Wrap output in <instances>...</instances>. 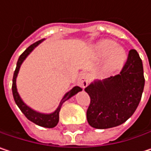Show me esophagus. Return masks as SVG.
Here are the masks:
<instances>
[{
  "mask_svg": "<svg viewBox=\"0 0 151 151\" xmlns=\"http://www.w3.org/2000/svg\"><path fill=\"white\" fill-rule=\"evenodd\" d=\"M77 81H78V86H80L82 88H85L89 84V76L86 73H82L78 75Z\"/></svg>",
  "mask_w": 151,
  "mask_h": 151,
  "instance_id": "1",
  "label": "esophagus"
}]
</instances>
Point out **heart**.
<instances>
[{
    "label": "heart",
    "mask_w": 151,
    "mask_h": 151,
    "mask_svg": "<svg viewBox=\"0 0 151 151\" xmlns=\"http://www.w3.org/2000/svg\"><path fill=\"white\" fill-rule=\"evenodd\" d=\"M93 50L98 58H105L103 70L106 73H113L121 70L127 61V52L124 48L109 39L98 42L94 45Z\"/></svg>",
    "instance_id": "b5f03b06"
}]
</instances>
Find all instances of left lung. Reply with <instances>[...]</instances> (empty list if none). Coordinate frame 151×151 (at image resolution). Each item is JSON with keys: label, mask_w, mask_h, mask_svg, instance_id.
Segmentation results:
<instances>
[{"label": "left lung", "mask_w": 151, "mask_h": 151, "mask_svg": "<svg viewBox=\"0 0 151 151\" xmlns=\"http://www.w3.org/2000/svg\"><path fill=\"white\" fill-rule=\"evenodd\" d=\"M144 82L142 59L136 50H130L120 74L96 79L85 88L91 99L86 111L89 125L105 129L124 123L139 105Z\"/></svg>", "instance_id": "8db88e82"}]
</instances>
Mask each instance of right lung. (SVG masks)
I'll return each mask as SVG.
<instances>
[{"instance_id":"right-lung-1","label":"right lung","mask_w":151,"mask_h":151,"mask_svg":"<svg viewBox=\"0 0 151 151\" xmlns=\"http://www.w3.org/2000/svg\"><path fill=\"white\" fill-rule=\"evenodd\" d=\"M45 39L39 40L37 42H36L35 44L31 45L29 47H28L24 52L19 57L17 64H16V68H15V73H14V76H13V84H12V93H13V96H14V100H15L16 105L18 106V107L20 108V110L22 112V114L27 117L28 120H29L30 122H34L35 124L41 126V127H45V128H54L57 126V124L58 123L59 121V111L61 109V106L63 105V103L66 101H68L70 98H72L73 96H74L77 94L78 92L82 91V89L79 86H74L72 90H70L69 92H67L63 99L61 100L59 105L58 106V108L50 113V114H45V113H40L37 112L34 109H32L31 107H29L26 103H24V101L22 100L21 96L19 95L18 92H17V88H16V78L18 75L20 67L22 65V64L23 63V61L26 59V58L33 51V50L38 46Z\"/></svg>"}]
</instances>
